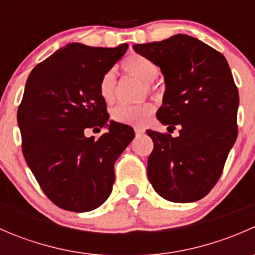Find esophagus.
Returning <instances> with one entry per match:
<instances>
[{"instance_id": "obj_1", "label": "esophagus", "mask_w": 255, "mask_h": 255, "mask_svg": "<svg viewBox=\"0 0 255 255\" xmlns=\"http://www.w3.org/2000/svg\"><path fill=\"white\" fill-rule=\"evenodd\" d=\"M134 132H135V134H143V133L145 132V129H144V128H142V127H135Z\"/></svg>"}]
</instances>
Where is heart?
I'll return each instance as SVG.
<instances>
[{
    "instance_id": "b5f03b06",
    "label": "heart",
    "mask_w": 255,
    "mask_h": 255,
    "mask_svg": "<svg viewBox=\"0 0 255 255\" xmlns=\"http://www.w3.org/2000/svg\"><path fill=\"white\" fill-rule=\"evenodd\" d=\"M122 70L130 78L146 84L148 87H150L151 82L159 75V66L151 59L140 54H133L128 56L122 63ZM99 90L104 101L111 104L116 96V79L113 71H109L102 76ZM153 112L154 106L149 102L137 106L120 105L111 111V118L123 125L142 126L150 118Z\"/></svg>"
}]
</instances>
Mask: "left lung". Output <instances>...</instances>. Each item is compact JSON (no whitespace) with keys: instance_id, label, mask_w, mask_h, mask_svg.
I'll list each match as a JSON object with an SVG mask.
<instances>
[{"instance_id":"1","label":"left lung","mask_w":255,"mask_h":255,"mask_svg":"<svg viewBox=\"0 0 255 255\" xmlns=\"http://www.w3.org/2000/svg\"><path fill=\"white\" fill-rule=\"evenodd\" d=\"M151 59L165 81L156 117L179 135L146 130L154 149L148 179L163 199L194 202L211 191L237 139L238 89L220 51L186 34L133 45Z\"/></svg>"}]
</instances>
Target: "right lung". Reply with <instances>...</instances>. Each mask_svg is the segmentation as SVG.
Segmentation results:
<instances>
[{
  "instance_id": "1",
  "label": "right lung",
  "mask_w": 255,
  "mask_h": 255,
  "mask_svg": "<svg viewBox=\"0 0 255 255\" xmlns=\"http://www.w3.org/2000/svg\"><path fill=\"white\" fill-rule=\"evenodd\" d=\"M116 48L66 44L29 74L18 107L22 151L44 194L60 208L87 212L111 195L115 163L134 138L130 126L110 121L100 81L122 58ZM106 128L97 141L87 129Z\"/></svg>"
}]
</instances>
